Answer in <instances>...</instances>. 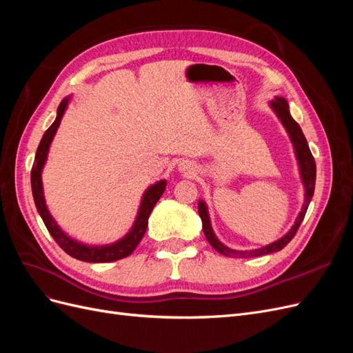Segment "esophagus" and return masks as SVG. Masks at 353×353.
Here are the masks:
<instances>
[{
  "mask_svg": "<svg viewBox=\"0 0 353 353\" xmlns=\"http://www.w3.org/2000/svg\"><path fill=\"white\" fill-rule=\"evenodd\" d=\"M181 170H185L187 174H194V166H191V165H181Z\"/></svg>",
  "mask_w": 353,
  "mask_h": 353,
  "instance_id": "34e87169",
  "label": "esophagus"
}]
</instances>
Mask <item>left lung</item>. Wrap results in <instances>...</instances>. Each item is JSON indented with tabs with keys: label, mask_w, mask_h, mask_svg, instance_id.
<instances>
[{
	"label": "left lung",
	"mask_w": 353,
	"mask_h": 353,
	"mask_svg": "<svg viewBox=\"0 0 353 353\" xmlns=\"http://www.w3.org/2000/svg\"><path fill=\"white\" fill-rule=\"evenodd\" d=\"M271 108L272 110L279 116V119L281 121V123L284 125V128L287 130L288 135H290V140L293 143L294 147V153L297 157L299 162V168H301V176L303 181L305 185V203L302 206L301 213L294 222V225L290 228L284 237H281L280 240H276L268 245H263L261 249L256 250H232L227 245H223L215 236V232L212 230L210 225V219H209V213H208V208L205 205V201H199V215L201 218V223H203V232L208 239V241L210 243V245L216 252H219L221 254L225 256H231V258H254V256H262V254H268V253H274L279 252L281 249H284L285 245L292 241V239L296 236V232L301 227V223L305 218V213L307 210L309 203L312 200L314 196V190H315V178H316V166H315V160L314 156L309 150V145L306 138L301 130V126L293 119L290 110H288V104L287 100L283 97H275V100L271 101Z\"/></svg>",
	"instance_id": "1"
}]
</instances>
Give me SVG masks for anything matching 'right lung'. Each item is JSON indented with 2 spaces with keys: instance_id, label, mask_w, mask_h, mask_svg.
I'll use <instances>...</instances> for the list:
<instances>
[{
  "instance_id": "add662e5",
  "label": "right lung",
  "mask_w": 353,
  "mask_h": 353,
  "mask_svg": "<svg viewBox=\"0 0 353 353\" xmlns=\"http://www.w3.org/2000/svg\"><path fill=\"white\" fill-rule=\"evenodd\" d=\"M68 103H69V99L61 100L59 109H57L56 121L52 122V125L46 131L44 137H42V140L38 145V150L35 154V163H34V166H32V170H30L32 194H34L35 206L39 212L42 221H44L48 232L51 234V237L54 239L60 248L68 254H70L72 258L83 261V262H92V263L113 262V261L123 259L135 250L138 243H140L141 239L144 237V232L147 230V223H148V216H150V213L157 203V200L162 197L163 191L166 188V181L165 179L159 181V183H156L154 185L147 188V191L143 196L141 206H140V210H138L134 227L122 240L116 241L113 244H109V245H85V244H81L78 241L72 240L65 231H61V228L57 225V222L50 215V212L46 205L44 191H42V181H41V172H42V168H44V163L47 160L50 144L57 132V128L61 122L63 114H65Z\"/></svg>"
}]
</instances>
